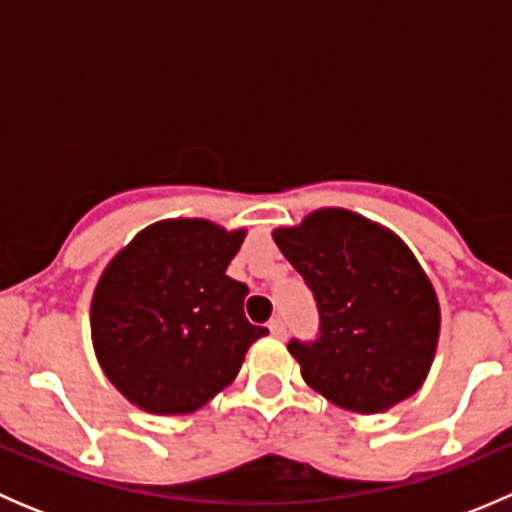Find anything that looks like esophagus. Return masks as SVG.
<instances>
[{
    "instance_id": "1",
    "label": "esophagus",
    "mask_w": 512,
    "mask_h": 512,
    "mask_svg": "<svg viewBox=\"0 0 512 512\" xmlns=\"http://www.w3.org/2000/svg\"><path fill=\"white\" fill-rule=\"evenodd\" d=\"M270 332H272V337H277V339H282L287 334V327H285V322H282L280 317H275L270 322Z\"/></svg>"
}]
</instances>
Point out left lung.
Segmentation results:
<instances>
[{
  "instance_id": "8db88e82",
  "label": "left lung",
  "mask_w": 512,
  "mask_h": 512,
  "mask_svg": "<svg viewBox=\"0 0 512 512\" xmlns=\"http://www.w3.org/2000/svg\"><path fill=\"white\" fill-rule=\"evenodd\" d=\"M319 307V339L289 342L302 379L354 414H381L421 389L436 356L441 304L416 255L389 227L319 208L272 230Z\"/></svg>"
}]
</instances>
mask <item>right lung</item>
<instances>
[{
    "mask_svg": "<svg viewBox=\"0 0 512 512\" xmlns=\"http://www.w3.org/2000/svg\"><path fill=\"white\" fill-rule=\"evenodd\" d=\"M247 230L158 220L113 255L91 299L106 379L141 411L193 414L235 381L265 327L245 319L247 287L225 275Z\"/></svg>",
    "mask_w": 512,
    "mask_h": 512,
    "instance_id": "1",
    "label": "right lung"
}]
</instances>
